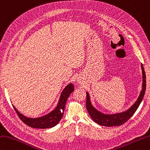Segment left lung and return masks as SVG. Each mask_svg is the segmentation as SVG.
<instances>
[{"label":"left lung","mask_w":150,"mask_h":150,"mask_svg":"<svg viewBox=\"0 0 150 150\" xmlns=\"http://www.w3.org/2000/svg\"><path fill=\"white\" fill-rule=\"evenodd\" d=\"M141 67L142 70V88L140 93L139 98L137 99L136 102L132 106L125 112L114 114H105L93 107L90 101V96L88 92H86V107L88 112L90 116L92 119L97 124L106 127H112V126L121 125L129 119L136 112L137 108H139L140 103L142 102L144 96L145 94L146 87V73L144 69L143 65L141 64Z\"/></svg>","instance_id":"left-lung-1"}]
</instances>
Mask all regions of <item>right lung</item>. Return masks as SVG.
I'll return each mask as SVG.
<instances>
[{"mask_svg": "<svg viewBox=\"0 0 150 150\" xmlns=\"http://www.w3.org/2000/svg\"><path fill=\"white\" fill-rule=\"evenodd\" d=\"M73 90H74V86L72 83L67 85L62 92L58 105L50 113L39 118H28L21 114L13 105V107L20 119L29 127L38 129L51 128L57 125L62 118L67 99Z\"/></svg>", "mask_w": 150, "mask_h": 150, "instance_id": "right-lung-1", "label": "right lung"}]
</instances>
